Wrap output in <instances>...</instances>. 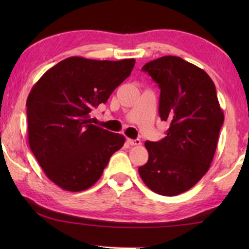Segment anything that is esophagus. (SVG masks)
<instances>
[{
    "label": "esophagus",
    "instance_id": "esophagus-1",
    "mask_svg": "<svg viewBox=\"0 0 249 249\" xmlns=\"http://www.w3.org/2000/svg\"><path fill=\"white\" fill-rule=\"evenodd\" d=\"M128 142H129V145H132V146H140V145H142L141 140H128Z\"/></svg>",
    "mask_w": 249,
    "mask_h": 249
}]
</instances>
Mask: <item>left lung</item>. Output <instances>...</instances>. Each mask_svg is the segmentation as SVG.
I'll return each mask as SVG.
<instances>
[{
	"label": "left lung",
	"mask_w": 249,
	"mask_h": 249,
	"mask_svg": "<svg viewBox=\"0 0 249 249\" xmlns=\"http://www.w3.org/2000/svg\"><path fill=\"white\" fill-rule=\"evenodd\" d=\"M142 70L158 83L159 114L170 127L162 140L145 142L149 158L138 172L151 191L175 196L210 169L224 113L210 75L182 58L160 57Z\"/></svg>",
	"instance_id": "1"
}]
</instances>
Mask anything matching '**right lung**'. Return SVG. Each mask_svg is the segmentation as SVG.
I'll list each match as a JSON object with an SVG mask.
<instances>
[{
    "mask_svg": "<svg viewBox=\"0 0 249 249\" xmlns=\"http://www.w3.org/2000/svg\"><path fill=\"white\" fill-rule=\"evenodd\" d=\"M135 59L69 57L46 71L29 92L28 144L47 178L66 191L91 188L123 135L91 124L93 107L105 103L134 68Z\"/></svg>",
    "mask_w": 249,
    "mask_h": 249,
    "instance_id": "right-lung-1",
    "label": "right lung"
}]
</instances>
